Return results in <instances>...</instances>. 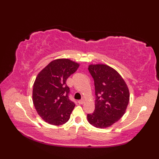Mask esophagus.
<instances>
[{
  "label": "esophagus",
  "instance_id": "obj_1",
  "mask_svg": "<svg viewBox=\"0 0 159 159\" xmlns=\"http://www.w3.org/2000/svg\"><path fill=\"white\" fill-rule=\"evenodd\" d=\"M78 102H79L80 104H83L84 102H85V100H84V99H81V100H80L78 101Z\"/></svg>",
  "mask_w": 159,
  "mask_h": 159
}]
</instances>
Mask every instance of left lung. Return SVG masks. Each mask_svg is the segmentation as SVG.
Masks as SVG:
<instances>
[{
  "instance_id": "obj_1",
  "label": "left lung",
  "mask_w": 159,
  "mask_h": 159,
  "mask_svg": "<svg viewBox=\"0 0 159 159\" xmlns=\"http://www.w3.org/2000/svg\"><path fill=\"white\" fill-rule=\"evenodd\" d=\"M88 70L95 85V110L87 120L98 128L109 127L120 120L129 102V89L117 71L105 64H91Z\"/></svg>"
}]
</instances>
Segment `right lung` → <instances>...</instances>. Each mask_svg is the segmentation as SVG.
Returning a JSON list of instances; mask_svg holds the SVG:
<instances>
[{
    "label": "right lung",
    "mask_w": 159,
    "mask_h": 159,
    "mask_svg": "<svg viewBox=\"0 0 159 159\" xmlns=\"http://www.w3.org/2000/svg\"><path fill=\"white\" fill-rule=\"evenodd\" d=\"M79 63L58 59L48 63L33 84V102L39 116L51 125L59 126L69 120L75 107L68 97L66 80L79 68Z\"/></svg>",
    "instance_id": "add662e5"
}]
</instances>
